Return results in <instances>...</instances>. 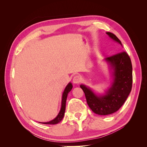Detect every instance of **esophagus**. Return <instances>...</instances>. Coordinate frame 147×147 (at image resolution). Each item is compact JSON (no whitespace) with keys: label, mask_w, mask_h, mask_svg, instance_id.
Listing matches in <instances>:
<instances>
[{"label":"esophagus","mask_w":147,"mask_h":147,"mask_svg":"<svg viewBox=\"0 0 147 147\" xmlns=\"http://www.w3.org/2000/svg\"><path fill=\"white\" fill-rule=\"evenodd\" d=\"M81 82V77L80 75H75L73 78V83L75 84H78Z\"/></svg>","instance_id":"esophagus-1"}]
</instances>
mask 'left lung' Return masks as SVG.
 <instances>
[{"mask_svg":"<svg viewBox=\"0 0 147 147\" xmlns=\"http://www.w3.org/2000/svg\"><path fill=\"white\" fill-rule=\"evenodd\" d=\"M113 41L122 46L121 41L115 34L106 32ZM123 47V46H122ZM105 61L112 70V83L104 94H96L91 89L81 84L88 106L94 113L107 115L118 111L123 105L131 91L132 67L129 56L125 51L119 52L107 57Z\"/></svg>","mask_w":147,"mask_h":147,"instance_id":"1","label":"left lung"}]
</instances>
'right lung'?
Instances as JSON below:
<instances>
[{"instance_id":"right-lung-1","label":"right lung","mask_w":147,"mask_h":147,"mask_svg":"<svg viewBox=\"0 0 147 147\" xmlns=\"http://www.w3.org/2000/svg\"><path fill=\"white\" fill-rule=\"evenodd\" d=\"M72 84L70 82L68 83L67 85L66 86L65 88V90L63 93V96H62V102H61V110L59 111V112L58 115H57V117L53 119V120L50 121L48 122H44V123H42V124H56L59 123L63 118H64V113H65V104H66V100H67V95L69 94V92L71 91V90L72 89Z\"/></svg>"}]
</instances>
